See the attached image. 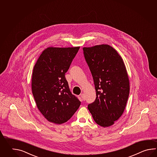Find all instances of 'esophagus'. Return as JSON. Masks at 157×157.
I'll list each match as a JSON object with an SVG mask.
<instances>
[{
    "label": "esophagus",
    "instance_id": "34e87169",
    "mask_svg": "<svg viewBox=\"0 0 157 157\" xmlns=\"http://www.w3.org/2000/svg\"><path fill=\"white\" fill-rule=\"evenodd\" d=\"M80 96L81 97V98L83 99V100H85V94H81V95H80Z\"/></svg>",
    "mask_w": 157,
    "mask_h": 157
}]
</instances>
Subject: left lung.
<instances>
[{"label": "left lung", "mask_w": 157, "mask_h": 157, "mask_svg": "<svg viewBox=\"0 0 157 157\" xmlns=\"http://www.w3.org/2000/svg\"><path fill=\"white\" fill-rule=\"evenodd\" d=\"M93 78L96 99L88 105L94 120L100 126L113 125L124 113L130 93V82L122 57L107 44L83 48Z\"/></svg>", "instance_id": "left-lung-1"}]
</instances>
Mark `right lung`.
<instances>
[{"label": "right lung", "mask_w": 157, "mask_h": 157, "mask_svg": "<svg viewBox=\"0 0 157 157\" xmlns=\"http://www.w3.org/2000/svg\"><path fill=\"white\" fill-rule=\"evenodd\" d=\"M79 49L49 47L41 54L33 67V94L37 108L50 122L63 124L80 107L81 101L71 93L65 77Z\"/></svg>", "instance_id": "obj_1"}]
</instances>
